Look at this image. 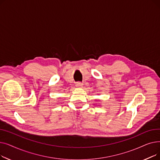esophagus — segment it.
<instances>
[{
	"instance_id": "34e87169",
	"label": "esophagus",
	"mask_w": 160,
	"mask_h": 160,
	"mask_svg": "<svg viewBox=\"0 0 160 160\" xmlns=\"http://www.w3.org/2000/svg\"><path fill=\"white\" fill-rule=\"evenodd\" d=\"M82 86H83V83L82 82H78L77 83V84H76V86L78 88H82Z\"/></svg>"
}]
</instances>
